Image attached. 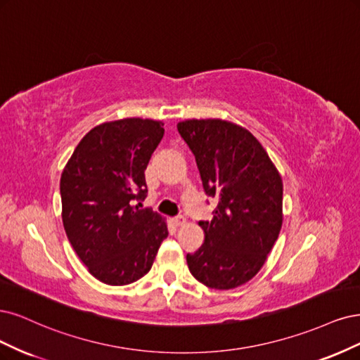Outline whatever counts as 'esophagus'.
Here are the masks:
<instances>
[{"mask_svg": "<svg viewBox=\"0 0 360 360\" xmlns=\"http://www.w3.org/2000/svg\"><path fill=\"white\" fill-rule=\"evenodd\" d=\"M185 223H187V219H185V217H182V215H178V217L173 218V224H175L176 227L184 226Z\"/></svg>", "mask_w": 360, "mask_h": 360, "instance_id": "esophagus-1", "label": "esophagus"}]
</instances>
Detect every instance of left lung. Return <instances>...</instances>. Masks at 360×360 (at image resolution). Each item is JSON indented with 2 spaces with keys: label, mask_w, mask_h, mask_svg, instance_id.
<instances>
[{
  "label": "left lung",
  "mask_w": 360,
  "mask_h": 360,
  "mask_svg": "<svg viewBox=\"0 0 360 360\" xmlns=\"http://www.w3.org/2000/svg\"><path fill=\"white\" fill-rule=\"evenodd\" d=\"M178 131L195 157L205 193L217 197L205 242L187 254L202 284L230 290L248 283L264 264L283 226V181L262 143L223 120H187Z\"/></svg>",
  "instance_id": "left-lung-1"
}]
</instances>
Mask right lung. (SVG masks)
<instances>
[{"label": "right lung", "instance_id": "add662e5", "mask_svg": "<svg viewBox=\"0 0 360 360\" xmlns=\"http://www.w3.org/2000/svg\"><path fill=\"white\" fill-rule=\"evenodd\" d=\"M163 122L125 118L94 127L63 170V224L89 274L109 285L146 275L169 231L165 218L142 207L145 170L163 139Z\"/></svg>", "mask_w": 360, "mask_h": 360}]
</instances>
